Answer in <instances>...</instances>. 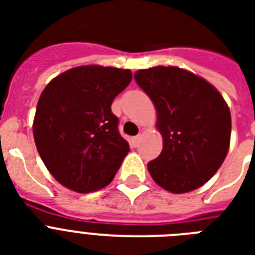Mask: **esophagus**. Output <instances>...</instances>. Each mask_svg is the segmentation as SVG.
<instances>
[{
	"instance_id": "1",
	"label": "esophagus",
	"mask_w": 255,
	"mask_h": 255,
	"mask_svg": "<svg viewBox=\"0 0 255 255\" xmlns=\"http://www.w3.org/2000/svg\"><path fill=\"white\" fill-rule=\"evenodd\" d=\"M140 139H141V135H137L135 137H132V144H133V147H137L140 143Z\"/></svg>"
}]
</instances>
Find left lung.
<instances>
[{"label":"left lung","mask_w":255,"mask_h":255,"mask_svg":"<svg viewBox=\"0 0 255 255\" xmlns=\"http://www.w3.org/2000/svg\"><path fill=\"white\" fill-rule=\"evenodd\" d=\"M136 83L153 102L163 151L148 163L157 185L186 193L209 181L225 160L232 118L222 95L204 78L178 67L139 70Z\"/></svg>","instance_id":"8db88e82"}]
</instances>
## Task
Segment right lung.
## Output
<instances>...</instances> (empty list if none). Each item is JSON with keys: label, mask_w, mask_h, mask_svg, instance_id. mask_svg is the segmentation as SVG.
<instances>
[{"label": "right lung", "mask_w": 255, "mask_h": 255, "mask_svg": "<svg viewBox=\"0 0 255 255\" xmlns=\"http://www.w3.org/2000/svg\"><path fill=\"white\" fill-rule=\"evenodd\" d=\"M131 79L129 70L79 66L54 78L42 91L34 140L59 184L88 193L115 177L129 145L119 133L111 104Z\"/></svg>", "instance_id": "1"}]
</instances>
